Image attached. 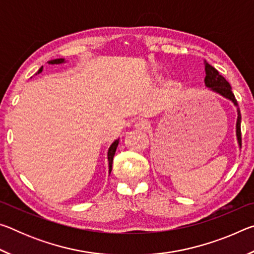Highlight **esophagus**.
Masks as SVG:
<instances>
[{
  "label": "esophagus",
  "instance_id": "esophagus-1",
  "mask_svg": "<svg viewBox=\"0 0 254 254\" xmlns=\"http://www.w3.org/2000/svg\"><path fill=\"white\" fill-rule=\"evenodd\" d=\"M149 127L150 124L147 121H144V120H140V121L135 122L134 124V128L137 131H145Z\"/></svg>",
  "mask_w": 254,
  "mask_h": 254
}]
</instances>
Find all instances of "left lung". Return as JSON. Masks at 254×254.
I'll return each instance as SVG.
<instances>
[{
	"label": "left lung",
	"instance_id": "1",
	"mask_svg": "<svg viewBox=\"0 0 254 254\" xmlns=\"http://www.w3.org/2000/svg\"><path fill=\"white\" fill-rule=\"evenodd\" d=\"M204 66H205V79L204 83L205 86L208 88V91L216 93L222 97L229 100L232 104L236 107V112H238V119H236V126H235V133H236V140H238L239 148L241 149V113L238 105V102L235 100L234 94L232 93V87L224 77L220 75L213 66H210L209 64L204 60Z\"/></svg>",
	"mask_w": 254,
	"mask_h": 254
}]
</instances>
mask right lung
<instances>
[{"label": "right lung", "instance_id": "1", "mask_svg": "<svg viewBox=\"0 0 254 254\" xmlns=\"http://www.w3.org/2000/svg\"><path fill=\"white\" fill-rule=\"evenodd\" d=\"M65 63H67L66 60H65V58H57V59L49 60V62H48L49 65H60V64H65ZM42 69H44V67H41L40 69L38 70L37 74H40V72L42 71ZM119 141H120V139L115 140L114 142L110 145L109 150H107V162H109V174H111V171H112V163H113V158H114L115 151H117V148H118V145H119Z\"/></svg>", "mask_w": 254, "mask_h": 254}]
</instances>
